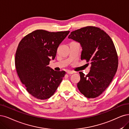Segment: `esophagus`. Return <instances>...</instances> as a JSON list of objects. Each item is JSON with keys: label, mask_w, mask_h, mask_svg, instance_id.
I'll return each instance as SVG.
<instances>
[{"label": "esophagus", "mask_w": 129, "mask_h": 129, "mask_svg": "<svg viewBox=\"0 0 129 129\" xmlns=\"http://www.w3.org/2000/svg\"><path fill=\"white\" fill-rule=\"evenodd\" d=\"M75 73V72H73V71H68V72H67V73H68V74H69V75L72 74H73V73Z\"/></svg>", "instance_id": "34e87169"}]
</instances>
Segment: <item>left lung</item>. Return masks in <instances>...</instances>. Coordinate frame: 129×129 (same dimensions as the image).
Wrapping results in <instances>:
<instances>
[{
  "mask_svg": "<svg viewBox=\"0 0 129 129\" xmlns=\"http://www.w3.org/2000/svg\"><path fill=\"white\" fill-rule=\"evenodd\" d=\"M82 47L81 59L91 64L89 73L80 72L77 86L88 98H96L108 87L118 67V57L114 43L107 33L94 26H86L71 33L68 37Z\"/></svg>",
  "mask_w": 129,
  "mask_h": 129,
  "instance_id": "left-lung-1",
  "label": "left lung"
}]
</instances>
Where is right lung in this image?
<instances>
[{
  "instance_id": "right-lung-1",
  "label": "right lung",
  "mask_w": 129,
  "mask_h": 129,
  "mask_svg": "<svg viewBox=\"0 0 129 129\" xmlns=\"http://www.w3.org/2000/svg\"><path fill=\"white\" fill-rule=\"evenodd\" d=\"M70 31L50 32L37 30L24 37L15 54V66L21 82L32 96L41 100L54 94L66 72L48 65Z\"/></svg>"
}]
</instances>
